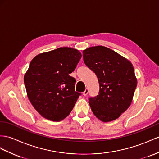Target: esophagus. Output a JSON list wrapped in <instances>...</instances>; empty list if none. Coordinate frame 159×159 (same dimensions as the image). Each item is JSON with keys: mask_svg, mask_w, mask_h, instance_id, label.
I'll list each match as a JSON object with an SVG mask.
<instances>
[{"mask_svg": "<svg viewBox=\"0 0 159 159\" xmlns=\"http://www.w3.org/2000/svg\"><path fill=\"white\" fill-rule=\"evenodd\" d=\"M88 93H89V89L87 88H86L84 89V91L83 93V94L84 96H86V95H87Z\"/></svg>", "mask_w": 159, "mask_h": 159, "instance_id": "obj_1", "label": "esophagus"}]
</instances>
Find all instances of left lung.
<instances>
[{
	"label": "left lung",
	"mask_w": 159,
	"mask_h": 159,
	"mask_svg": "<svg viewBox=\"0 0 159 159\" xmlns=\"http://www.w3.org/2000/svg\"><path fill=\"white\" fill-rule=\"evenodd\" d=\"M83 54L84 64L95 73L99 84L98 95L89 99L91 110L103 122L115 120L129 107L137 86L132 64L101 46L89 48Z\"/></svg>",
	"instance_id": "obj_1"
}]
</instances>
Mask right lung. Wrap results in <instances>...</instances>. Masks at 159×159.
Segmentation results:
<instances>
[{"label":"right lung","mask_w":159,"mask_h":159,"mask_svg":"<svg viewBox=\"0 0 159 159\" xmlns=\"http://www.w3.org/2000/svg\"><path fill=\"white\" fill-rule=\"evenodd\" d=\"M74 48H59L38 54L31 61L24 83L31 103L48 120L66 117L81 95L75 91L76 79L70 74L81 58Z\"/></svg>","instance_id":"right-lung-1"}]
</instances>
